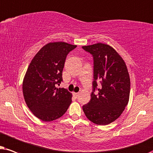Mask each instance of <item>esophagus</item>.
<instances>
[{"label": "esophagus", "instance_id": "34e87169", "mask_svg": "<svg viewBox=\"0 0 153 153\" xmlns=\"http://www.w3.org/2000/svg\"><path fill=\"white\" fill-rule=\"evenodd\" d=\"M79 95H80V93H73V96H74V97H75V98H78V97H79Z\"/></svg>", "mask_w": 153, "mask_h": 153}]
</instances>
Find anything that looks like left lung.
<instances>
[{"label":"left lung","instance_id":"1","mask_svg":"<svg viewBox=\"0 0 153 153\" xmlns=\"http://www.w3.org/2000/svg\"><path fill=\"white\" fill-rule=\"evenodd\" d=\"M93 55L94 80L91 99L82 106L86 117L98 125H109L117 119L128 104L130 78L125 61L113 48L104 43L83 46ZM100 81L98 94L93 91Z\"/></svg>","mask_w":153,"mask_h":153}]
</instances>
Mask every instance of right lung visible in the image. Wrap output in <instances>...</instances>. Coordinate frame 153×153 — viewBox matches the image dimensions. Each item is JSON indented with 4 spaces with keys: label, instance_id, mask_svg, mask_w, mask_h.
Masks as SVG:
<instances>
[{
    "label": "right lung",
    "instance_id": "1",
    "mask_svg": "<svg viewBox=\"0 0 153 153\" xmlns=\"http://www.w3.org/2000/svg\"><path fill=\"white\" fill-rule=\"evenodd\" d=\"M77 45L65 42H51L34 56L22 82L27 106L42 121L58 119L66 113L72 101V94L57 88L62 81V71L67 54Z\"/></svg>",
    "mask_w": 153,
    "mask_h": 153
}]
</instances>
